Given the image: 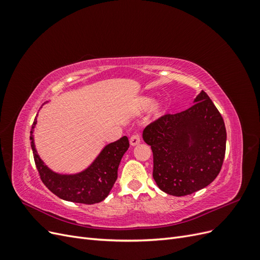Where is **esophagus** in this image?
Here are the masks:
<instances>
[{
	"label": "esophagus",
	"mask_w": 260,
	"mask_h": 260,
	"mask_svg": "<svg viewBox=\"0 0 260 260\" xmlns=\"http://www.w3.org/2000/svg\"><path fill=\"white\" fill-rule=\"evenodd\" d=\"M140 142H141V138H140L139 135H133V136L130 138V144H131L132 146L138 145Z\"/></svg>",
	"instance_id": "34e87169"
}]
</instances>
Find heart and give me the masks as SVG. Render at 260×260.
<instances>
[{"label": "heart", "mask_w": 260, "mask_h": 260, "mask_svg": "<svg viewBox=\"0 0 260 260\" xmlns=\"http://www.w3.org/2000/svg\"><path fill=\"white\" fill-rule=\"evenodd\" d=\"M155 100L153 98H149V96H144V98H141L139 100V103H138V111L143 113V112H147L149 108H151L154 104ZM164 111L162 108V105L161 104H157L155 107H154V114L155 115H160Z\"/></svg>", "instance_id": "obj_1"}]
</instances>
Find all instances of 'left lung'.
Segmentation results:
<instances>
[{
  "mask_svg": "<svg viewBox=\"0 0 260 260\" xmlns=\"http://www.w3.org/2000/svg\"><path fill=\"white\" fill-rule=\"evenodd\" d=\"M142 137L153 151L155 182L169 195L184 196L202 190L222 167L224 121L204 91L185 111L167 114L148 124Z\"/></svg>",
  "mask_w": 260,
  "mask_h": 260,
  "instance_id": "obj_1",
  "label": "left lung"
}]
</instances>
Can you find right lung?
<instances>
[{"mask_svg":"<svg viewBox=\"0 0 260 260\" xmlns=\"http://www.w3.org/2000/svg\"><path fill=\"white\" fill-rule=\"evenodd\" d=\"M48 103V102H46ZM37 118L30 131L31 148L42 182L59 199L80 204H96L107 198L117 180V171L123 154L129 148V140L122 137L105 145L90 166L77 174H58L49 168L39 156L35 144Z\"/></svg>","mask_w":260,"mask_h":260,"instance_id":"1","label":"right lung"}]
</instances>
